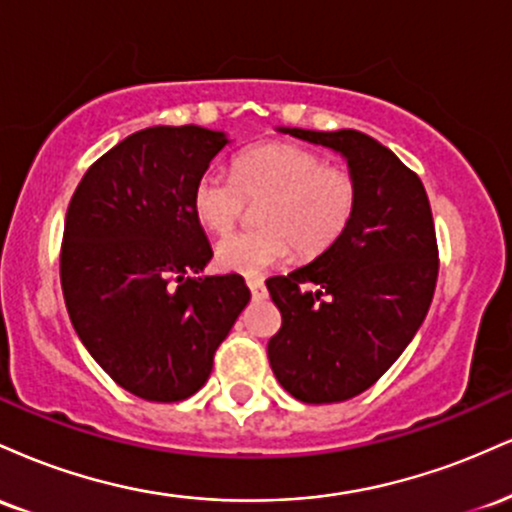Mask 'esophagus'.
I'll return each mask as SVG.
<instances>
[{
    "label": "esophagus",
    "instance_id": "1",
    "mask_svg": "<svg viewBox=\"0 0 512 512\" xmlns=\"http://www.w3.org/2000/svg\"><path fill=\"white\" fill-rule=\"evenodd\" d=\"M248 289L252 293V301H262L264 296H267V289H264V281L260 279V276H248Z\"/></svg>",
    "mask_w": 512,
    "mask_h": 512
}]
</instances>
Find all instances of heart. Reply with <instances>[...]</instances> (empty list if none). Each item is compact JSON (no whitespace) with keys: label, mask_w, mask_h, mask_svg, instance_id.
I'll list each match as a JSON object with an SVG mask.
<instances>
[{"label":"heart","mask_w":512,"mask_h":512,"mask_svg":"<svg viewBox=\"0 0 512 512\" xmlns=\"http://www.w3.org/2000/svg\"><path fill=\"white\" fill-rule=\"evenodd\" d=\"M255 202L260 228L221 240L216 262L228 272L262 274L289 257L332 248L356 214L358 185L346 168L296 144H257L233 161V173L204 170L192 187V211L209 233L223 236Z\"/></svg>","instance_id":"obj_1"}]
</instances>
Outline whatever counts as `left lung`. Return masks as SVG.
<instances>
[{"label": "left lung", "mask_w": 512, "mask_h": 512, "mask_svg": "<svg viewBox=\"0 0 512 512\" xmlns=\"http://www.w3.org/2000/svg\"><path fill=\"white\" fill-rule=\"evenodd\" d=\"M279 132L342 154L358 204L332 248L267 279L281 313V330L267 344L269 366L305 404L344 402L397 361L428 313L438 279L431 204L419 175L368 134Z\"/></svg>", "instance_id": "obj_1"}]
</instances>
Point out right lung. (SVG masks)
Returning <instances> with one entry per match:
<instances>
[{
	"label": "right lung",
	"mask_w": 512,
	"mask_h": 512,
	"mask_svg": "<svg viewBox=\"0 0 512 512\" xmlns=\"http://www.w3.org/2000/svg\"><path fill=\"white\" fill-rule=\"evenodd\" d=\"M226 144L197 125L139 129L86 170L69 202L67 313L98 366L146 402L195 395L250 301L240 274L199 276L214 252L192 187Z\"/></svg>",
	"instance_id": "1"
}]
</instances>
